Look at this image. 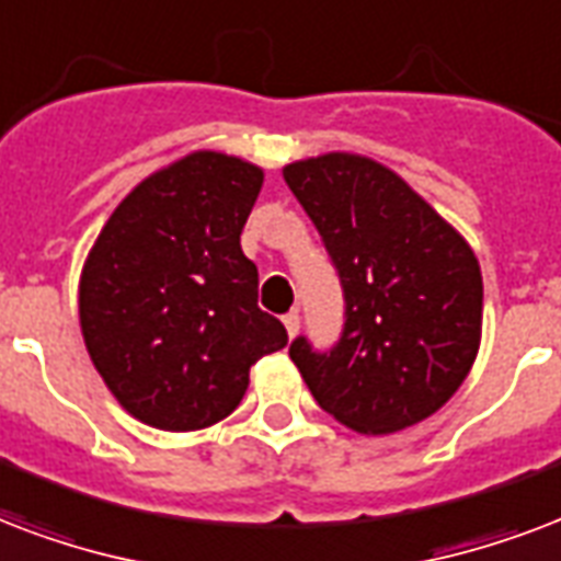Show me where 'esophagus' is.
Returning a JSON list of instances; mask_svg holds the SVG:
<instances>
[{
    "label": "esophagus",
    "instance_id": "obj_1",
    "mask_svg": "<svg viewBox=\"0 0 561 561\" xmlns=\"http://www.w3.org/2000/svg\"><path fill=\"white\" fill-rule=\"evenodd\" d=\"M284 324H286V333H289V336H295V333L301 330V316H298V310L286 312Z\"/></svg>",
    "mask_w": 561,
    "mask_h": 561
}]
</instances>
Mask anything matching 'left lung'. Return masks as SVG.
<instances>
[{"mask_svg":"<svg viewBox=\"0 0 561 561\" xmlns=\"http://www.w3.org/2000/svg\"><path fill=\"white\" fill-rule=\"evenodd\" d=\"M340 277L333 348L289 357L324 412L357 433H394L447 403L477 357L483 277L474 251L375 160L324 154L284 169Z\"/></svg>","mask_w":561,"mask_h":561,"instance_id":"1","label":"left lung"}]
</instances>
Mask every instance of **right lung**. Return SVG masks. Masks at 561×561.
I'll list each match as a JSON object with an SVG mask.
<instances>
[{
	"mask_svg": "<svg viewBox=\"0 0 561 561\" xmlns=\"http://www.w3.org/2000/svg\"><path fill=\"white\" fill-rule=\"evenodd\" d=\"M260 186L245 160L195 151L146 178L87 257L84 345L142 424L186 433L228 419L251 366L289 342L257 307V266L240 245Z\"/></svg>",
	"mask_w": 561,
	"mask_h": 561,
	"instance_id": "right-lung-1",
	"label": "right lung"
}]
</instances>
